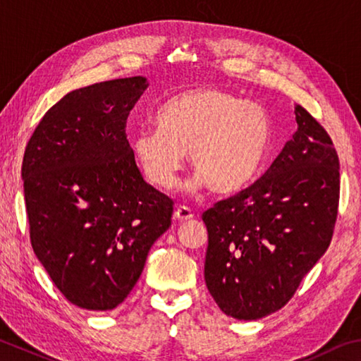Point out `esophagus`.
Returning a JSON list of instances; mask_svg holds the SVG:
<instances>
[{"mask_svg":"<svg viewBox=\"0 0 361 361\" xmlns=\"http://www.w3.org/2000/svg\"><path fill=\"white\" fill-rule=\"evenodd\" d=\"M173 216H175V219H178V221H188V219L194 218V213H192L191 208H188L185 205H180L178 208L175 209Z\"/></svg>","mask_w":361,"mask_h":361,"instance_id":"esophagus-1","label":"esophagus"}]
</instances>
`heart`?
<instances>
[{"label":"heart","mask_w":361,"mask_h":361,"mask_svg":"<svg viewBox=\"0 0 361 361\" xmlns=\"http://www.w3.org/2000/svg\"><path fill=\"white\" fill-rule=\"evenodd\" d=\"M156 124L135 134L133 149L145 178L161 189L175 185L185 153L191 152L199 183L216 194H235L254 181L270 148L267 110L219 87L170 97Z\"/></svg>","instance_id":"b5f03b06"}]
</instances>
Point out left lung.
<instances>
[{
  "mask_svg": "<svg viewBox=\"0 0 361 361\" xmlns=\"http://www.w3.org/2000/svg\"><path fill=\"white\" fill-rule=\"evenodd\" d=\"M298 129L267 172L203 212L205 283L221 311L262 319L287 305L329 249L339 205L330 135L295 104Z\"/></svg>",
  "mask_w": 361,
  "mask_h": 361,
  "instance_id": "8db88e82",
  "label": "left lung"
}]
</instances>
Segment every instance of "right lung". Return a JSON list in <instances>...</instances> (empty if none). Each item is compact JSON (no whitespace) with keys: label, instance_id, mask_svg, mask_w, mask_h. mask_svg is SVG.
<instances>
[{"label":"right lung","instance_id":"right-lung-1","mask_svg":"<svg viewBox=\"0 0 361 361\" xmlns=\"http://www.w3.org/2000/svg\"><path fill=\"white\" fill-rule=\"evenodd\" d=\"M145 77L71 91L35 129L22 178L32 251L72 305L109 311L172 224L173 200L140 175L126 139Z\"/></svg>","mask_w":361,"mask_h":361}]
</instances>
